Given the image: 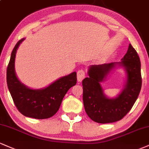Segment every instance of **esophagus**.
I'll use <instances>...</instances> for the list:
<instances>
[{"instance_id":"obj_1","label":"esophagus","mask_w":149,"mask_h":149,"mask_svg":"<svg viewBox=\"0 0 149 149\" xmlns=\"http://www.w3.org/2000/svg\"><path fill=\"white\" fill-rule=\"evenodd\" d=\"M85 72L84 70L80 69L78 70L77 72V79H78V82H82V80L85 78Z\"/></svg>"}]
</instances>
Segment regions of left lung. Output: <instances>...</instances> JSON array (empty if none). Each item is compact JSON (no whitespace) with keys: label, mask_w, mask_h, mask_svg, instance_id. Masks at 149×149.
I'll return each instance as SVG.
<instances>
[{"label":"left lung","mask_w":149,"mask_h":149,"mask_svg":"<svg viewBox=\"0 0 149 149\" xmlns=\"http://www.w3.org/2000/svg\"><path fill=\"white\" fill-rule=\"evenodd\" d=\"M117 67L123 68L126 73L125 87L115 98H109L104 94L101 82ZM88 76L82 80V98L89 118L100 123H113L123 119L131 110L141 87L140 60L135 48L129 44L127 53L119 62L91 65Z\"/></svg>","instance_id":"obj_1"}]
</instances>
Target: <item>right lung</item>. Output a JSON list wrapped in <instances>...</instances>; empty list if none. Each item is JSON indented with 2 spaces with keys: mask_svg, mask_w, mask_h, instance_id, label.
<instances>
[{
  "mask_svg": "<svg viewBox=\"0 0 149 149\" xmlns=\"http://www.w3.org/2000/svg\"><path fill=\"white\" fill-rule=\"evenodd\" d=\"M25 38L19 40L12 52L7 69V83L16 107L23 115L37 119H48L58 111L68 90L76 85V72L61 77L42 89H31L22 83L14 69L17 51Z\"/></svg>",
  "mask_w": 149,
  "mask_h": 149,
  "instance_id": "add662e5",
  "label": "right lung"
}]
</instances>
